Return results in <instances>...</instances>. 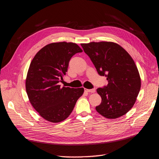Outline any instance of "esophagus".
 <instances>
[{
    "label": "esophagus",
    "mask_w": 159,
    "mask_h": 159,
    "mask_svg": "<svg viewBox=\"0 0 159 159\" xmlns=\"http://www.w3.org/2000/svg\"><path fill=\"white\" fill-rule=\"evenodd\" d=\"M85 91L87 92H90V93H94L96 92L95 89H85Z\"/></svg>",
    "instance_id": "esophagus-1"
}]
</instances>
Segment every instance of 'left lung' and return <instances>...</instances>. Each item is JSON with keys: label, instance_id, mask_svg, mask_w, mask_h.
<instances>
[{"label": "left lung", "instance_id": "8db88e82", "mask_svg": "<svg viewBox=\"0 0 159 159\" xmlns=\"http://www.w3.org/2000/svg\"><path fill=\"white\" fill-rule=\"evenodd\" d=\"M81 45L98 74L108 80L107 86L97 89L101 102L96 110L107 119L125 115L134 105L141 86L139 70L131 56L111 42H92Z\"/></svg>", "mask_w": 159, "mask_h": 159}]
</instances>
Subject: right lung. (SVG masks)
<instances>
[{
  "label": "right lung",
  "mask_w": 159,
  "mask_h": 159,
  "mask_svg": "<svg viewBox=\"0 0 159 159\" xmlns=\"http://www.w3.org/2000/svg\"><path fill=\"white\" fill-rule=\"evenodd\" d=\"M83 52L75 43L54 42L44 46L32 60L25 79V90L33 107L51 123H58L71 114L83 88L61 87L72 56Z\"/></svg>",
  "instance_id": "1"
}]
</instances>
